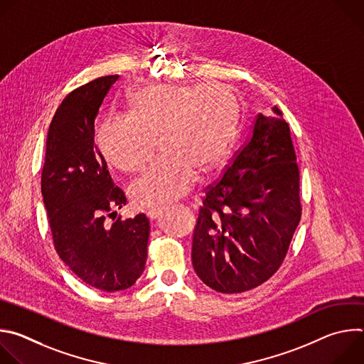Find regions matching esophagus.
I'll use <instances>...</instances> for the list:
<instances>
[{
	"mask_svg": "<svg viewBox=\"0 0 364 364\" xmlns=\"http://www.w3.org/2000/svg\"><path fill=\"white\" fill-rule=\"evenodd\" d=\"M163 212H164L163 207H154V209H149V210L146 212V216H148L151 220H155V219H159V218L163 215Z\"/></svg>",
	"mask_w": 364,
	"mask_h": 364,
	"instance_id": "esophagus-1",
	"label": "esophagus"
}]
</instances>
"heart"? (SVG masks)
<instances>
[{
	"instance_id": "heart-1",
	"label": "heart",
	"mask_w": 364,
	"mask_h": 364,
	"mask_svg": "<svg viewBox=\"0 0 364 364\" xmlns=\"http://www.w3.org/2000/svg\"><path fill=\"white\" fill-rule=\"evenodd\" d=\"M129 117H108L96 141L105 159L125 173L141 171L159 138L163 157L134 183L139 205H161L183 196L197 170L219 166L232 142L236 99L222 85H149L128 97Z\"/></svg>"
}]
</instances>
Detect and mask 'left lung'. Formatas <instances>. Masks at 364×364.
Instances as JSON below:
<instances>
[{
    "instance_id": "left-lung-1",
    "label": "left lung",
    "mask_w": 364,
    "mask_h": 364,
    "mask_svg": "<svg viewBox=\"0 0 364 364\" xmlns=\"http://www.w3.org/2000/svg\"><path fill=\"white\" fill-rule=\"evenodd\" d=\"M257 114L246 144L209 186L198 210L191 261L222 294L268 281L281 267L301 219L299 171L281 111Z\"/></svg>"
}]
</instances>
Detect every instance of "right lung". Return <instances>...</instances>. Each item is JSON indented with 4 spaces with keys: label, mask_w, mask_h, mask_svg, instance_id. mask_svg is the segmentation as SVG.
<instances>
[{
    "label": "right lung",
    "mask_w": 364,
    "mask_h": 364,
    "mask_svg": "<svg viewBox=\"0 0 364 364\" xmlns=\"http://www.w3.org/2000/svg\"><path fill=\"white\" fill-rule=\"evenodd\" d=\"M118 75L70 92L48 127L41 194L55 247L70 271L105 292L122 291L142 275L149 220H122L127 198L95 145V119ZM114 217V223L107 222Z\"/></svg>",
    "instance_id": "obj_1"
}]
</instances>
